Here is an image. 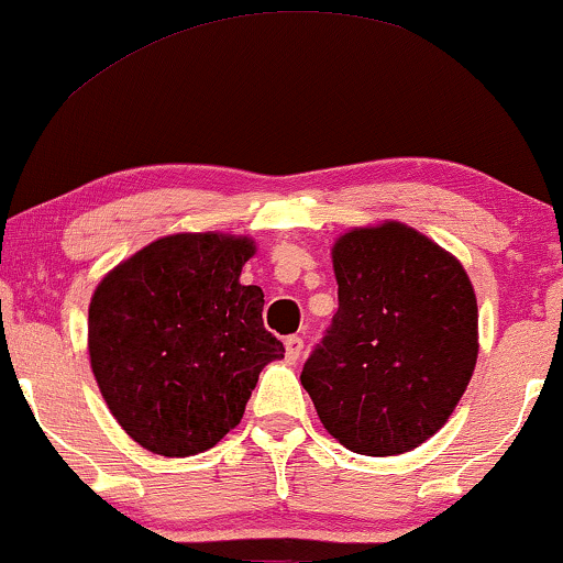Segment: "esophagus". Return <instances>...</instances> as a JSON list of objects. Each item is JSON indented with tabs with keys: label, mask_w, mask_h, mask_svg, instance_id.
I'll use <instances>...</instances> for the list:
<instances>
[{
	"label": "esophagus",
	"mask_w": 563,
	"mask_h": 563,
	"mask_svg": "<svg viewBox=\"0 0 563 563\" xmlns=\"http://www.w3.org/2000/svg\"><path fill=\"white\" fill-rule=\"evenodd\" d=\"M284 347H287V361H297L300 358V353H302V340L297 334H292V336H287V340H284Z\"/></svg>",
	"instance_id": "34e87169"
}]
</instances>
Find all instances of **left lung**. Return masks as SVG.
I'll return each instance as SVG.
<instances>
[{"mask_svg": "<svg viewBox=\"0 0 563 563\" xmlns=\"http://www.w3.org/2000/svg\"><path fill=\"white\" fill-rule=\"evenodd\" d=\"M340 308L300 382L347 451L398 455L453 413L477 363V297L464 266L402 223L334 244Z\"/></svg>", "mask_w": 563, "mask_h": 563, "instance_id": "1", "label": "left lung"}]
</instances>
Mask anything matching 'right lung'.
Listing matches in <instances>:
<instances>
[{"instance_id": "right-lung-1", "label": "right lung", "mask_w": 563, "mask_h": 563, "mask_svg": "<svg viewBox=\"0 0 563 563\" xmlns=\"http://www.w3.org/2000/svg\"><path fill=\"white\" fill-rule=\"evenodd\" d=\"M250 240L176 234L104 276L89 306L91 372L118 424L157 455L213 448L240 424L282 340L263 327V289L240 284Z\"/></svg>"}]
</instances>
